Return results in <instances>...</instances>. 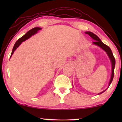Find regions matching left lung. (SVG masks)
Masks as SVG:
<instances>
[{"instance_id": "8db88e82", "label": "left lung", "mask_w": 122, "mask_h": 122, "mask_svg": "<svg viewBox=\"0 0 122 122\" xmlns=\"http://www.w3.org/2000/svg\"><path fill=\"white\" fill-rule=\"evenodd\" d=\"M86 33L89 35L92 38H93V39L95 41L93 42V44L94 45H96V46H99V47H101L102 48V49L104 50V51L107 53V54L108 56H109L110 60H111V63H112V74H111V79H110V81H109V86H108V87H109L110 84H111L112 81H113V77H114V67H115V65H116V60H115V58L114 57V56H113L112 51L111 48H110L108 46H107V45L104 44V43L101 41V40L99 39V37H98L97 36H96V34H94V33H92L91 31H86ZM106 91V90L103 91L102 92L100 93L99 94H102V93H103Z\"/></svg>"}]
</instances>
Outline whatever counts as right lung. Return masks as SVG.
Segmentation results:
<instances>
[{"instance_id": "obj_1", "label": "right lung", "mask_w": 122, "mask_h": 122, "mask_svg": "<svg viewBox=\"0 0 122 122\" xmlns=\"http://www.w3.org/2000/svg\"><path fill=\"white\" fill-rule=\"evenodd\" d=\"M41 29V28H39V27H36V28H33V29H31V30H30L28 31V32L26 33L23 36H21L20 38H19V39L16 41V43H15L14 47L13 48L12 52H11V54L10 58H11V56L13 55V53H14V51L17 49V48L21 44V43H22L23 41H26V39H29L30 36H33V35H34L35 34H36V33L38 32V31H39V30Z\"/></svg>"}]
</instances>
